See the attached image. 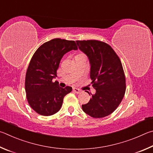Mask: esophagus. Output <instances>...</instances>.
<instances>
[{
	"label": "esophagus",
	"mask_w": 153,
	"mask_h": 153,
	"mask_svg": "<svg viewBox=\"0 0 153 153\" xmlns=\"http://www.w3.org/2000/svg\"><path fill=\"white\" fill-rule=\"evenodd\" d=\"M73 91H74L75 93H77V94H79V93H82V91L79 89H77V88H74V89H73Z\"/></svg>",
	"instance_id": "obj_1"
}]
</instances>
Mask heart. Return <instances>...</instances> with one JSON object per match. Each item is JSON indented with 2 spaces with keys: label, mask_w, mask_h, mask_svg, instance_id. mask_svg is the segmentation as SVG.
<instances>
[{
  "label": "heart",
  "mask_w": 153,
  "mask_h": 153,
  "mask_svg": "<svg viewBox=\"0 0 153 153\" xmlns=\"http://www.w3.org/2000/svg\"><path fill=\"white\" fill-rule=\"evenodd\" d=\"M79 55H82V54H79V55H77V56H79Z\"/></svg>",
  "instance_id": "b5f03b06"
}]
</instances>
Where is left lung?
<instances>
[{"label":"left lung","instance_id":"8db88e82","mask_svg":"<svg viewBox=\"0 0 153 153\" xmlns=\"http://www.w3.org/2000/svg\"><path fill=\"white\" fill-rule=\"evenodd\" d=\"M76 42L79 50L89 58L90 77L96 90L89 103L82 105V110L95 118L108 116L119 106L126 92V78L121 61L112 48L105 42L98 40Z\"/></svg>","mask_w":153,"mask_h":153}]
</instances>
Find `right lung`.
<instances>
[{"instance_id": "obj_1", "label": "right lung", "mask_w": 153, "mask_h": 153, "mask_svg": "<svg viewBox=\"0 0 153 153\" xmlns=\"http://www.w3.org/2000/svg\"><path fill=\"white\" fill-rule=\"evenodd\" d=\"M77 50L74 41L56 38L42 44L32 56L25 76L27 100L31 108L42 116H52L60 110L64 96L72 87H59L52 79L63 56Z\"/></svg>"}]
</instances>
